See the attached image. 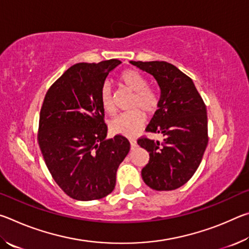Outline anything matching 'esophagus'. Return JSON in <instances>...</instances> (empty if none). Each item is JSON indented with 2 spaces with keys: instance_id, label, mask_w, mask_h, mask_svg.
<instances>
[{
  "instance_id": "1",
  "label": "esophagus",
  "mask_w": 249,
  "mask_h": 249,
  "mask_svg": "<svg viewBox=\"0 0 249 249\" xmlns=\"http://www.w3.org/2000/svg\"><path fill=\"white\" fill-rule=\"evenodd\" d=\"M130 142V149H135L137 147V142L135 140H129Z\"/></svg>"
}]
</instances>
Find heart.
Masks as SVG:
<instances>
[{"label":"heart","mask_w":249,"mask_h":249,"mask_svg":"<svg viewBox=\"0 0 249 249\" xmlns=\"http://www.w3.org/2000/svg\"><path fill=\"white\" fill-rule=\"evenodd\" d=\"M120 80L125 89L133 92L128 108L132 111L117 116L109 122V132L125 137L135 136L145 125V115H153L158 109L159 95L157 91L147 87V79L140 71L127 69L122 72ZM101 103L107 114L115 111L112 89L109 83H104L100 93Z\"/></svg>","instance_id":"b5f03b06"}]
</instances>
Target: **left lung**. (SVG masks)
I'll list each match as a JSON object with an SVG mask.
<instances>
[{"instance_id": "1", "label": "left lung", "mask_w": 249, "mask_h": 249, "mask_svg": "<svg viewBox=\"0 0 249 249\" xmlns=\"http://www.w3.org/2000/svg\"><path fill=\"white\" fill-rule=\"evenodd\" d=\"M153 75L160 89L158 109L146 132L162 134V142L141 138L149 153L142 177L149 188L169 191L195 175L208 145L206 107L192 80L166 61H129Z\"/></svg>"}]
</instances>
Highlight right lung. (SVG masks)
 Segmentation results:
<instances>
[{"label":"right lung","instance_id":"add662e5","mask_svg":"<svg viewBox=\"0 0 249 249\" xmlns=\"http://www.w3.org/2000/svg\"><path fill=\"white\" fill-rule=\"evenodd\" d=\"M122 61L71 66L46 93L38 144L46 166L66 195L98 200L115 188L116 171L129 151L127 138H107L101 89Z\"/></svg>","mask_w":249,"mask_h":249}]
</instances>
